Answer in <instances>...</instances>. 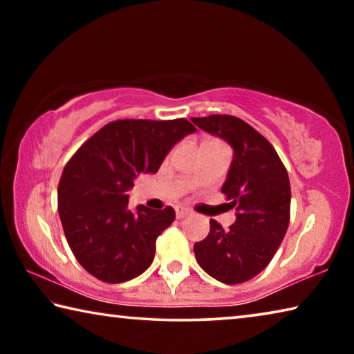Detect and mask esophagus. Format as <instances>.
Instances as JSON below:
<instances>
[{
	"label": "esophagus",
	"instance_id": "obj_1",
	"mask_svg": "<svg viewBox=\"0 0 354 354\" xmlns=\"http://www.w3.org/2000/svg\"><path fill=\"white\" fill-rule=\"evenodd\" d=\"M187 215H190V211L189 209H185V207H176V217L178 218H184V217H187Z\"/></svg>",
	"mask_w": 354,
	"mask_h": 354
}]
</instances>
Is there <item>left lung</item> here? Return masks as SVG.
Masks as SVG:
<instances>
[{
	"label": "left lung",
	"mask_w": 354,
	"mask_h": 354,
	"mask_svg": "<svg viewBox=\"0 0 354 354\" xmlns=\"http://www.w3.org/2000/svg\"><path fill=\"white\" fill-rule=\"evenodd\" d=\"M192 122L232 148L221 192L236 209V221L227 230L211 220L207 237L194 245L196 262L220 283L241 284L270 263L286 236L289 175L272 143L243 120L209 115Z\"/></svg>",
	"instance_id": "8db88e82"
}]
</instances>
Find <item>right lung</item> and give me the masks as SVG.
<instances>
[{
  "instance_id": "add662e5",
  "label": "right lung",
  "mask_w": 354,
  "mask_h": 354,
  "mask_svg": "<svg viewBox=\"0 0 354 354\" xmlns=\"http://www.w3.org/2000/svg\"><path fill=\"white\" fill-rule=\"evenodd\" d=\"M196 128L185 118L118 120L77 149L62 171L57 209L76 261L104 283L137 278L151 266L156 239L175 209L128 207L140 173H156L170 149Z\"/></svg>"
}]
</instances>
